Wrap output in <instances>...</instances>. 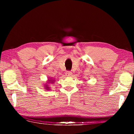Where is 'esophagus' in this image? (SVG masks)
Listing matches in <instances>:
<instances>
[{
    "mask_svg": "<svg viewBox=\"0 0 134 134\" xmlns=\"http://www.w3.org/2000/svg\"><path fill=\"white\" fill-rule=\"evenodd\" d=\"M66 75L68 76H71L72 75V72L70 71H67L66 72Z\"/></svg>",
    "mask_w": 134,
    "mask_h": 134,
    "instance_id": "34e87169",
    "label": "esophagus"
}]
</instances>
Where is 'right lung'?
<instances>
[{"label":"right lung","instance_id":"1","mask_svg":"<svg viewBox=\"0 0 134 134\" xmlns=\"http://www.w3.org/2000/svg\"><path fill=\"white\" fill-rule=\"evenodd\" d=\"M55 82V80H51V79H49V80H48V82H47V84H49L48 83H54ZM44 88H45V89L46 90H50V88L48 87V85H45V86H44Z\"/></svg>","mask_w":134,"mask_h":134}]
</instances>
